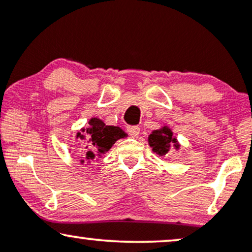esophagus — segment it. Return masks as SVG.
<instances>
[{
	"label": "esophagus",
	"mask_w": 252,
	"mask_h": 252,
	"mask_svg": "<svg viewBox=\"0 0 252 252\" xmlns=\"http://www.w3.org/2000/svg\"><path fill=\"white\" fill-rule=\"evenodd\" d=\"M127 133L130 136H137L140 133V127L137 126H127Z\"/></svg>",
	"instance_id": "34e87169"
}]
</instances>
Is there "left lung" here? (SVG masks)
<instances>
[{
    "instance_id": "1",
    "label": "left lung",
    "mask_w": 252,
    "mask_h": 252,
    "mask_svg": "<svg viewBox=\"0 0 252 252\" xmlns=\"http://www.w3.org/2000/svg\"><path fill=\"white\" fill-rule=\"evenodd\" d=\"M148 143L153 148L154 153L159 155V156L167 155L172 148H174L175 150L180 148L177 137L173 136V132L167 126H163L159 129L153 130V133L148 136Z\"/></svg>"
}]
</instances>
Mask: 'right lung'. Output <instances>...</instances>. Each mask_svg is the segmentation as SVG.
Here are the masks:
<instances>
[{
    "label": "right lung",
    "instance_id": "obj_1",
    "mask_svg": "<svg viewBox=\"0 0 252 252\" xmlns=\"http://www.w3.org/2000/svg\"><path fill=\"white\" fill-rule=\"evenodd\" d=\"M127 134L117 126H106L104 122L99 118H92L88 122V126L86 128H81V132L77 133V139L86 141V151L84 159L80 163H85V160L91 161L96 156L102 157V155L111 149V147L116 143V141L123 137H126ZM94 149V151H92Z\"/></svg>",
    "mask_w": 252,
    "mask_h": 252
}]
</instances>
